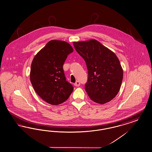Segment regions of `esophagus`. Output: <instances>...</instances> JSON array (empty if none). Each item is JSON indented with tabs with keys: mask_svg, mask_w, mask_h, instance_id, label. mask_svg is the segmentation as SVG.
Listing matches in <instances>:
<instances>
[{
	"mask_svg": "<svg viewBox=\"0 0 152 152\" xmlns=\"http://www.w3.org/2000/svg\"><path fill=\"white\" fill-rule=\"evenodd\" d=\"M74 85L75 86H79L80 85V83L78 81H77L75 84H74Z\"/></svg>",
	"mask_w": 152,
	"mask_h": 152,
	"instance_id": "esophagus-1",
	"label": "esophagus"
}]
</instances>
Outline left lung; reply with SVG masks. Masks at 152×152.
I'll return each mask as SVG.
<instances>
[{"instance_id": "obj_1", "label": "left lung", "mask_w": 152, "mask_h": 152, "mask_svg": "<svg viewBox=\"0 0 152 152\" xmlns=\"http://www.w3.org/2000/svg\"><path fill=\"white\" fill-rule=\"evenodd\" d=\"M73 44L88 70L85 86L88 95L96 103L109 102L118 93L123 80V71L118 57L96 39Z\"/></svg>"}]
</instances>
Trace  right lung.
<instances>
[{
  "mask_svg": "<svg viewBox=\"0 0 152 152\" xmlns=\"http://www.w3.org/2000/svg\"><path fill=\"white\" fill-rule=\"evenodd\" d=\"M73 51L68 43L51 40L34 57L31 64V83L37 94L47 103L59 104L73 91V86L66 81L63 68L68 55Z\"/></svg>",
  "mask_w": 152,
  "mask_h": 152,
  "instance_id": "add662e5",
  "label": "right lung"
}]
</instances>
